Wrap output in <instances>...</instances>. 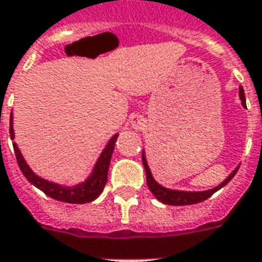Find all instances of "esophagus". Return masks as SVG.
Segmentation results:
<instances>
[{"label": "esophagus", "instance_id": "esophagus-1", "mask_svg": "<svg viewBox=\"0 0 262 262\" xmlns=\"http://www.w3.org/2000/svg\"><path fill=\"white\" fill-rule=\"evenodd\" d=\"M144 126V119L141 118V116H135L133 119H132V127L135 129V130H139Z\"/></svg>", "mask_w": 262, "mask_h": 262}]
</instances>
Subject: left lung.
<instances>
[{
    "label": "left lung",
    "mask_w": 262,
    "mask_h": 262,
    "mask_svg": "<svg viewBox=\"0 0 262 262\" xmlns=\"http://www.w3.org/2000/svg\"><path fill=\"white\" fill-rule=\"evenodd\" d=\"M239 98L242 101V105L246 106V97L245 92H243V87H239ZM141 158H143V165H144V170H146V176H147V186L152 194L156 195V199L161 203L168 205H191V204H197V203H201V201L207 200L208 197L214 194L215 191L221 190L224 186H226L229 183L230 180L233 179V176L236 175V172L239 169V166H236L230 175L226 178V179L220 183V185L214 187V189H208V190H201V191H190V190H176V189H168L165 186L160 185L154 176L151 173L150 166H148V162H147V157H146V151H141Z\"/></svg>",
    "instance_id": "1"
}]
</instances>
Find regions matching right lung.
Listing matches in <instances>:
<instances>
[{
	"mask_svg": "<svg viewBox=\"0 0 262 262\" xmlns=\"http://www.w3.org/2000/svg\"><path fill=\"white\" fill-rule=\"evenodd\" d=\"M9 133H11V140H15L12 112H11V121H9ZM116 139H118V135H114L110 139V141L106 143V146L101 151L100 157L97 158L90 175L87 176L84 180L73 186L55 183V182H51V180H47L41 178V176H38L29 166V164L25 160V157L22 156V152H20L19 147H17L16 141H13V150H15V156H16L17 165L22 170L25 178L34 187H37L38 190L46 193L48 197H51L54 200L62 201V203H71V204H84V203H90V201L96 200L97 197L101 194L102 190H104L106 178H108V168H110V162H111Z\"/></svg>",
	"mask_w": 262,
	"mask_h": 262,
	"instance_id": "add662e5",
	"label": "right lung"
}]
</instances>
